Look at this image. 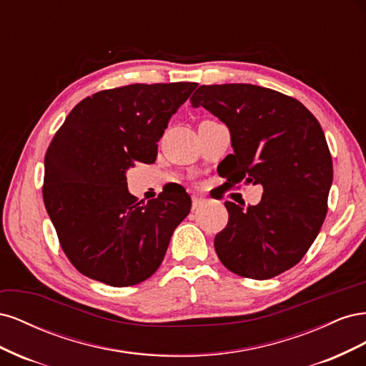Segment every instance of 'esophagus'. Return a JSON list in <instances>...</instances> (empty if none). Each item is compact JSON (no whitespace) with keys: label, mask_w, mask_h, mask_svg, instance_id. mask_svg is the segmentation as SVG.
<instances>
[{"label":"esophagus","mask_w":366,"mask_h":366,"mask_svg":"<svg viewBox=\"0 0 366 366\" xmlns=\"http://www.w3.org/2000/svg\"><path fill=\"white\" fill-rule=\"evenodd\" d=\"M204 203H206L204 198H202V197H192V210L200 209L202 206H204Z\"/></svg>","instance_id":"34e87169"}]
</instances>
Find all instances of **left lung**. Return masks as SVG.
<instances>
[{
	"mask_svg": "<svg viewBox=\"0 0 366 366\" xmlns=\"http://www.w3.org/2000/svg\"><path fill=\"white\" fill-rule=\"evenodd\" d=\"M230 131L234 154L223 177L261 184V202H226L227 226L215 237L219 261L239 276L270 280L313 244L327 215L333 162L316 117L293 97L252 84L202 85L191 97Z\"/></svg>",
	"mask_w": 366,
	"mask_h": 366,
	"instance_id": "obj_1",
	"label": "left lung"
}]
</instances>
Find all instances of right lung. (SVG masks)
<instances>
[{
	"mask_svg": "<svg viewBox=\"0 0 366 366\" xmlns=\"http://www.w3.org/2000/svg\"><path fill=\"white\" fill-rule=\"evenodd\" d=\"M198 84H132L77 104L44 160L42 197L64 253L88 278L128 287L154 274L191 197L175 186L149 200L128 192L127 171L154 163L157 142Z\"/></svg>",
	"mask_w": 366,
	"mask_h": 366,
	"instance_id": "obj_1",
	"label": "right lung"
}]
</instances>
